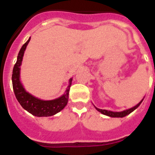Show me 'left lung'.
<instances>
[{
  "label": "left lung",
  "instance_id": "8db88e82",
  "mask_svg": "<svg viewBox=\"0 0 155 155\" xmlns=\"http://www.w3.org/2000/svg\"><path fill=\"white\" fill-rule=\"evenodd\" d=\"M143 99H144V98H143ZM143 99L135 107H133L131 108H129V109L127 110H124V111H122V112H112V111H107V110L105 109H100V108H98V107H95V108L98 110L99 113H102V114L108 116V117H126V116L128 115V114H130V113H132L134 110H136V108L140 105Z\"/></svg>",
  "mask_w": 155,
  "mask_h": 155
}]
</instances>
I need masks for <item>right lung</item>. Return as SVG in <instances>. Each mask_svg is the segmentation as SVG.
I'll use <instances>...</instances> for the list:
<instances>
[{"instance_id":"add662e5","label":"right lung","mask_w":155,"mask_h":155,"mask_svg":"<svg viewBox=\"0 0 155 155\" xmlns=\"http://www.w3.org/2000/svg\"><path fill=\"white\" fill-rule=\"evenodd\" d=\"M29 41H30V38L19 50V54L17 57V61L13 68L12 84H13L14 93L19 104L22 106L23 108L28 111L29 113L36 117H51L59 113L66 106L68 103L69 91L71 85L72 78H71L69 81V85L67 86V89L66 92L64 93V94L53 100H42L27 92L20 82L19 75H20V66L22 63L24 53Z\"/></svg>"}]
</instances>
